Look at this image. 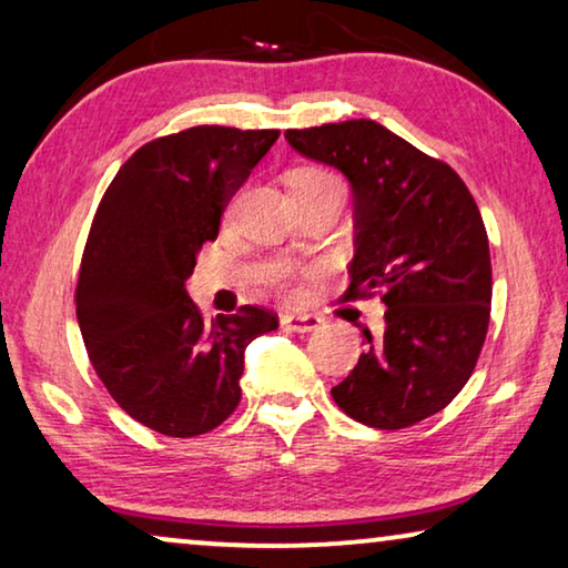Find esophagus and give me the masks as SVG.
Returning a JSON list of instances; mask_svg holds the SVG:
<instances>
[{
    "mask_svg": "<svg viewBox=\"0 0 568 568\" xmlns=\"http://www.w3.org/2000/svg\"><path fill=\"white\" fill-rule=\"evenodd\" d=\"M281 324L285 328H291V332L308 334V332H316L321 326V316H313V313H283Z\"/></svg>",
    "mask_w": 568,
    "mask_h": 568,
    "instance_id": "1",
    "label": "esophagus"
}]
</instances>
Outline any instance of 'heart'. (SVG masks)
<instances>
[{
  "label": "heart",
  "instance_id": "obj_1",
  "mask_svg": "<svg viewBox=\"0 0 568 568\" xmlns=\"http://www.w3.org/2000/svg\"><path fill=\"white\" fill-rule=\"evenodd\" d=\"M298 183H338L334 175H328L324 171H298L293 175V185ZM277 277H285V273H281Z\"/></svg>",
  "mask_w": 568,
  "mask_h": 568
}]
</instances>
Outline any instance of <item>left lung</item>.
Instances as JSON below:
<instances>
[{"instance_id":"obj_1","label":"left lung","mask_w":568,"mask_h":568,"mask_svg":"<svg viewBox=\"0 0 568 568\" xmlns=\"http://www.w3.org/2000/svg\"><path fill=\"white\" fill-rule=\"evenodd\" d=\"M287 145L332 165L354 193L352 285L383 293L385 332L332 387L346 416L408 428L467 385L489 326L493 265L481 214L459 175L372 120L287 130Z\"/></svg>"}]
</instances>
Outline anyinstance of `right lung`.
I'll use <instances>...</instances> for the list:
<instances>
[{
    "label": "right lung",
    "mask_w": 568,
    "mask_h": 568,
    "mask_svg": "<svg viewBox=\"0 0 568 568\" xmlns=\"http://www.w3.org/2000/svg\"><path fill=\"white\" fill-rule=\"evenodd\" d=\"M277 130L191 126L120 168L91 224L75 287L89 359L116 405L158 434L191 438L240 405L244 349L277 316L242 306L201 318L185 293L201 244Z\"/></svg>",
    "instance_id": "add662e5"
}]
</instances>
